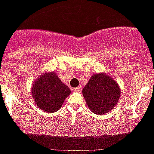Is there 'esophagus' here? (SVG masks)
<instances>
[{"label": "esophagus", "mask_w": 154, "mask_h": 154, "mask_svg": "<svg viewBox=\"0 0 154 154\" xmlns=\"http://www.w3.org/2000/svg\"><path fill=\"white\" fill-rule=\"evenodd\" d=\"M81 89H82V86H78V87H77V88H74V91H77V92H79V91H81Z\"/></svg>", "instance_id": "1"}]
</instances>
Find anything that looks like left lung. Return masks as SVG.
<instances>
[{"instance_id": "1", "label": "left lung", "mask_w": 154, "mask_h": 154, "mask_svg": "<svg viewBox=\"0 0 154 154\" xmlns=\"http://www.w3.org/2000/svg\"><path fill=\"white\" fill-rule=\"evenodd\" d=\"M88 109L96 115L111 111L119 101L121 89L119 84L105 73L94 74L83 89Z\"/></svg>"}]
</instances>
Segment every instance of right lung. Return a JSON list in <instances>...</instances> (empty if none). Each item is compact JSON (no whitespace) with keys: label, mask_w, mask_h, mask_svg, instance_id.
Instances as JSON below:
<instances>
[{"label":"right lung","mask_w":154,"mask_h":154,"mask_svg":"<svg viewBox=\"0 0 154 154\" xmlns=\"http://www.w3.org/2000/svg\"><path fill=\"white\" fill-rule=\"evenodd\" d=\"M31 92L38 108L47 112H54L61 108L71 91L57 74L51 71L40 75L35 80Z\"/></svg>","instance_id":"add662e5"}]
</instances>
